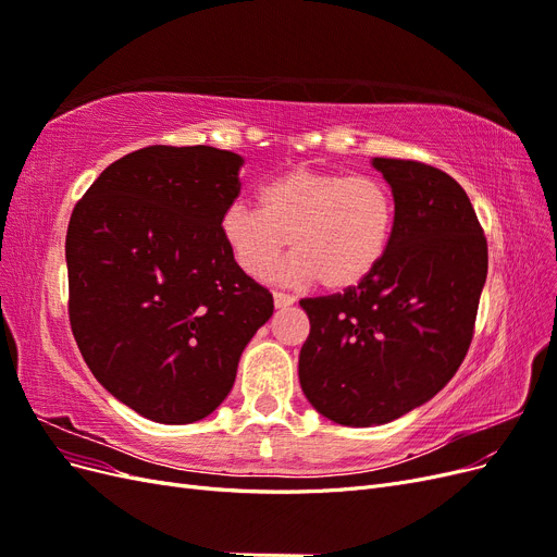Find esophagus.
Instances as JSON below:
<instances>
[{
    "mask_svg": "<svg viewBox=\"0 0 557 557\" xmlns=\"http://www.w3.org/2000/svg\"><path fill=\"white\" fill-rule=\"evenodd\" d=\"M274 305H276V309L293 307L295 305V297L288 295V293H274Z\"/></svg>",
    "mask_w": 557,
    "mask_h": 557,
    "instance_id": "34e87169",
    "label": "esophagus"
}]
</instances>
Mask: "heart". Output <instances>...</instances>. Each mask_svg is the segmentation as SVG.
Instances as JSON below:
<instances>
[{"mask_svg":"<svg viewBox=\"0 0 557 557\" xmlns=\"http://www.w3.org/2000/svg\"><path fill=\"white\" fill-rule=\"evenodd\" d=\"M256 199L258 209L234 205L221 215V237L252 278L274 272L290 239L283 281L348 290L374 274L393 239L395 195L376 176L290 170L262 183Z\"/></svg>","mask_w":557,"mask_h":557,"instance_id":"heart-1","label":"heart"}]
</instances>
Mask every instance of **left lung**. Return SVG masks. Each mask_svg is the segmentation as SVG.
<instances>
[{
	"label": "left lung",
	"instance_id": "left-lung-1",
	"mask_svg": "<svg viewBox=\"0 0 557 557\" xmlns=\"http://www.w3.org/2000/svg\"><path fill=\"white\" fill-rule=\"evenodd\" d=\"M395 195L385 258L344 295L301 299L311 320L299 383L311 407L372 428L432 399L462 364L487 274L474 207L436 166L374 158Z\"/></svg>",
	"mask_w": 557,
	"mask_h": 557
}]
</instances>
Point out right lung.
<instances>
[{
	"mask_svg": "<svg viewBox=\"0 0 557 557\" xmlns=\"http://www.w3.org/2000/svg\"><path fill=\"white\" fill-rule=\"evenodd\" d=\"M244 158L148 146L115 160L66 230L70 323L83 360L139 416L185 425L221 407L274 313L221 237Z\"/></svg>",
	"mask_w": 557,
	"mask_h": 557,
	"instance_id": "add662e5",
	"label": "right lung"
}]
</instances>
